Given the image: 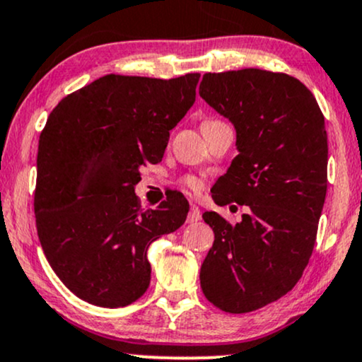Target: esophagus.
I'll return each mask as SVG.
<instances>
[{
    "mask_svg": "<svg viewBox=\"0 0 362 362\" xmlns=\"http://www.w3.org/2000/svg\"><path fill=\"white\" fill-rule=\"evenodd\" d=\"M200 217H202V212H200V209L195 204H192L189 216H187V223H197V221H200Z\"/></svg>",
    "mask_w": 362,
    "mask_h": 362,
    "instance_id": "1",
    "label": "esophagus"
}]
</instances>
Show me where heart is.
Returning a JSON list of instances; mask_svg holds the SVG:
<instances>
[{
  "instance_id": "b5f03b06",
  "label": "heart",
  "mask_w": 362,
  "mask_h": 362,
  "mask_svg": "<svg viewBox=\"0 0 362 362\" xmlns=\"http://www.w3.org/2000/svg\"><path fill=\"white\" fill-rule=\"evenodd\" d=\"M206 123H211V121H206ZM206 123H204V124H206ZM182 184H184L187 189L190 190V192H199V190L202 189L204 182L199 175H194V173H187V175L182 177Z\"/></svg>"
}]
</instances>
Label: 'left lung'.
<instances>
[{
	"label": "left lung",
	"instance_id": "obj_1",
	"mask_svg": "<svg viewBox=\"0 0 362 362\" xmlns=\"http://www.w3.org/2000/svg\"><path fill=\"white\" fill-rule=\"evenodd\" d=\"M199 94L238 134L239 155L212 199L250 209L234 226L217 212L202 214L214 245L200 286L221 310H258L297 285L312 256L327 194L324 115L305 84L261 69L204 74Z\"/></svg>",
	"mask_w": 362,
	"mask_h": 362
}]
</instances>
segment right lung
<instances>
[{
  "label": "right lung",
  "mask_w": 362,
  "mask_h": 362,
  "mask_svg": "<svg viewBox=\"0 0 362 362\" xmlns=\"http://www.w3.org/2000/svg\"><path fill=\"white\" fill-rule=\"evenodd\" d=\"M199 77L107 74L65 95L42 129L38 239L57 276L93 305L126 307L141 297L151 276L148 247L185 223L189 202L180 192L143 211L134 185L139 168L162 162Z\"/></svg>",
  "instance_id": "right-lung-1"
}]
</instances>
